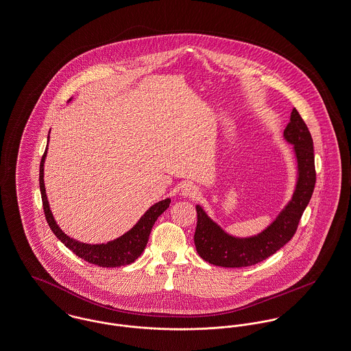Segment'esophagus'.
Masks as SVG:
<instances>
[{
  "mask_svg": "<svg viewBox=\"0 0 351 351\" xmlns=\"http://www.w3.org/2000/svg\"><path fill=\"white\" fill-rule=\"evenodd\" d=\"M182 193H183V196H186V197H191V199H196L199 195H200V191H199V188L195 186V184H192V183H186L182 188Z\"/></svg>",
  "mask_w": 351,
  "mask_h": 351,
  "instance_id": "34e87169",
  "label": "esophagus"
}]
</instances>
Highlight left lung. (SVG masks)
<instances>
[{
  "label": "left lung",
  "mask_w": 351,
  "mask_h": 351,
  "mask_svg": "<svg viewBox=\"0 0 351 351\" xmlns=\"http://www.w3.org/2000/svg\"><path fill=\"white\" fill-rule=\"evenodd\" d=\"M284 136L294 145L298 162V182L288 206L264 232L254 237L237 239L213 223L202 206H196L197 226L193 241L199 256L212 265L243 268L256 265L274 254L294 236L315 186L314 149L309 128L293 108Z\"/></svg>",
  "instance_id": "obj_1"
}]
</instances>
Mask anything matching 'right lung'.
Masks as SVG:
<instances>
[{"instance_id": "right-lung-1", "label": "right lung", "mask_w": 351, "mask_h": 351, "mask_svg": "<svg viewBox=\"0 0 351 351\" xmlns=\"http://www.w3.org/2000/svg\"><path fill=\"white\" fill-rule=\"evenodd\" d=\"M46 151L47 148L42 155L41 165H40V189H41L42 206H43L45 217L53 233L62 241L64 247H69L78 257H81L82 260L90 264H94L102 268H118V267L132 264L145 250L151 229L154 227L155 221L158 220V217L169 206L171 199H165L154 204L141 217V220L135 227L130 229L122 237L114 241H110L107 244H97V245H90V244L75 241L69 236H66L61 230V228L57 226L49 206V202L45 192V184H43V162H45Z\"/></svg>"}]
</instances>
